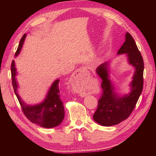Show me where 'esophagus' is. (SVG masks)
Masks as SVG:
<instances>
[{
  "mask_svg": "<svg viewBox=\"0 0 156 156\" xmlns=\"http://www.w3.org/2000/svg\"><path fill=\"white\" fill-rule=\"evenodd\" d=\"M87 72V69L85 68H79L78 69H77L75 71L74 74L73 75L72 78L74 80H76V81H78L81 78H82V76L83 75V74L84 73Z\"/></svg>",
  "mask_w": 156,
  "mask_h": 156,
  "instance_id": "34e87169",
  "label": "esophagus"
}]
</instances>
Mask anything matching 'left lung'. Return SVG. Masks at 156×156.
<instances>
[{"mask_svg": "<svg viewBox=\"0 0 156 156\" xmlns=\"http://www.w3.org/2000/svg\"><path fill=\"white\" fill-rule=\"evenodd\" d=\"M124 53H127L129 64L135 68L130 94L119 97L113 91L108 79L107 63L100 65L97 69V73L102 79L101 87L103 92L93 118L103 126L116 125L127 119L133 112L143 90L144 61L134 39L128 32L126 34L125 42L118 51L119 55Z\"/></svg>", "mask_w": 156, "mask_h": 156, "instance_id": "obj_1", "label": "left lung"}]
</instances>
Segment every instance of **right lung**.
Masks as SVG:
<instances>
[{
    "label": "right lung",
    "mask_w": 156,
    "mask_h": 156,
    "mask_svg": "<svg viewBox=\"0 0 156 156\" xmlns=\"http://www.w3.org/2000/svg\"><path fill=\"white\" fill-rule=\"evenodd\" d=\"M25 36L26 34H25L21 37L15 53L16 56L20 53ZM11 74L14 91L20 103L22 111L28 119L32 123L38 124L46 128H51L57 126L62 122L64 117V108L63 103L60 98L58 79L52 84L48 96L43 103L35 106H29L26 105L25 103L21 101L18 94H17V84L15 78L16 70L14 60H12L11 64Z\"/></svg>",
    "instance_id": "1"
}]
</instances>
